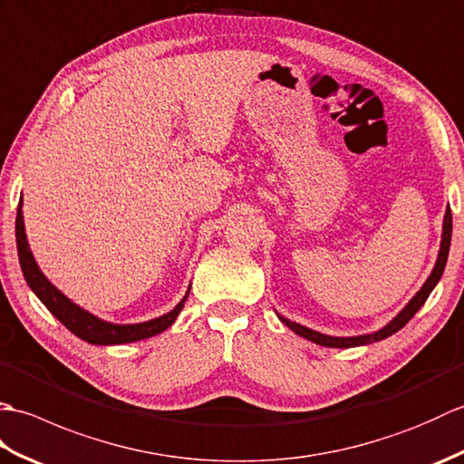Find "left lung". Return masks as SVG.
<instances>
[{"label": "left lung", "instance_id": "left-lung-1", "mask_svg": "<svg viewBox=\"0 0 464 464\" xmlns=\"http://www.w3.org/2000/svg\"><path fill=\"white\" fill-rule=\"evenodd\" d=\"M450 235H452V215H450V209H447L445 213V223H442V241H440V251H439V259L435 263V269H432L430 277L425 281V285H422L420 291L415 295L409 301V304L405 309H402L395 319H392L387 327H382L381 331L377 333H371V334H361V337H329V334H323V333H317L313 329H307L303 327V324L299 323H293L289 319H285L279 314V319L287 324V327L293 331L301 334V337L309 339L313 343L321 344V347H333V349H349V347H359V344H369V343H374V341H381V339H387L391 337L392 333L401 331L405 324L415 317V313L425 304V301L429 299L430 291L437 287V283L440 281L442 277V271H445V265H447V257H449V249H450Z\"/></svg>", "mask_w": 464, "mask_h": 464}]
</instances>
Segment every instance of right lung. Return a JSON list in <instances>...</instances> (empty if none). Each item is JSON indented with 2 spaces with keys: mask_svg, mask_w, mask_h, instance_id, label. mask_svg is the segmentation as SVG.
<instances>
[{
  "mask_svg": "<svg viewBox=\"0 0 464 464\" xmlns=\"http://www.w3.org/2000/svg\"><path fill=\"white\" fill-rule=\"evenodd\" d=\"M15 241H17V255H19V265H22L24 277L29 287L37 295L39 301H42L49 313L55 314V317L62 321L65 327L72 331L77 337L92 343V344H121V343H135L141 339H150L153 334H160L167 327H171L177 314L181 313L183 303L187 299V293L183 301L177 304L173 311H169L163 317H157L145 323L137 324H113L93 317L92 313L83 311L77 307L75 303L69 301L62 291H57L52 283L45 279V275L39 271L37 263L34 259L32 251H29L27 237H25V227H24V213H22V201L17 207V217H15Z\"/></svg>",
  "mask_w": 464,
  "mask_h": 464,
  "instance_id": "right-lung-1",
  "label": "right lung"
}]
</instances>
